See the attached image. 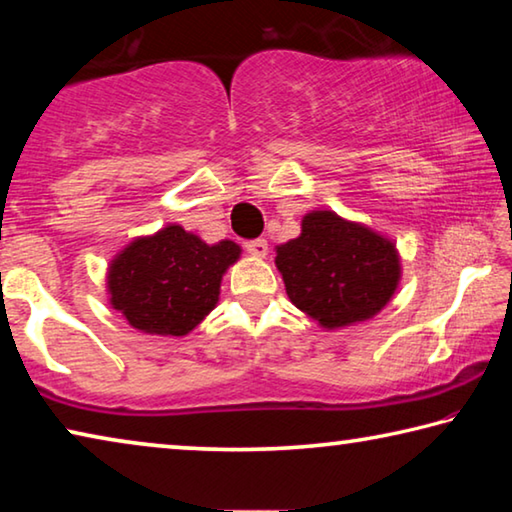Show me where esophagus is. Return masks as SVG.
Wrapping results in <instances>:
<instances>
[{
	"mask_svg": "<svg viewBox=\"0 0 512 512\" xmlns=\"http://www.w3.org/2000/svg\"><path fill=\"white\" fill-rule=\"evenodd\" d=\"M246 250L253 257H259V259H264L266 255H268V244H266V239H253V241H248L246 244Z\"/></svg>",
	"mask_w": 512,
	"mask_h": 512,
	"instance_id": "34e87169",
	"label": "esophagus"
}]
</instances>
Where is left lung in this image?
I'll return each mask as SVG.
<instances>
[{
    "label": "left lung",
    "instance_id": "obj_1",
    "mask_svg": "<svg viewBox=\"0 0 512 512\" xmlns=\"http://www.w3.org/2000/svg\"><path fill=\"white\" fill-rule=\"evenodd\" d=\"M300 237L275 248L289 300L323 329L377 316L400 284V253L388 237L332 210L302 216Z\"/></svg>",
    "mask_w": 512,
    "mask_h": 512
}]
</instances>
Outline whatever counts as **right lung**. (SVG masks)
I'll list each match as a JSON object with an SVG mask.
<instances>
[{"mask_svg": "<svg viewBox=\"0 0 512 512\" xmlns=\"http://www.w3.org/2000/svg\"><path fill=\"white\" fill-rule=\"evenodd\" d=\"M239 255L235 241L210 246L169 223L115 255L106 275L108 300L144 334L185 336L216 307L223 273Z\"/></svg>", "mask_w": 512, "mask_h": 512, "instance_id": "right-lung-1", "label": "right lung"}]
</instances>
